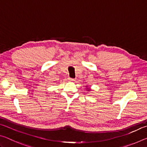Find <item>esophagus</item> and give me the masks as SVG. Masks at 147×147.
<instances>
[{
	"instance_id": "1",
	"label": "esophagus",
	"mask_w": 147,
	"mask_h": 147,
	"mask_svg": "<svg viewBox=\"0 0 147 147\" xmlns=\"http://www.w3.org/2000/svg\"><path fill=\"white\" fill-rule=\"evenodd\" d=\"M69 80L70 81V82H74L75 81V79H74V78H69Z\"/></svg>"
}]
</instances>
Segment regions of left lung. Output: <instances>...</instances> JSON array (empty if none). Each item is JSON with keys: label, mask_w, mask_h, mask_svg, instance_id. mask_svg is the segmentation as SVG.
<instances>
[{"label": "left lung", "mask_w": 147, "mask_h": 147, "mask_svg": "<svg viewBox=\"0 0 147 147\" xmlns=\"http://www.w3.org/2000/svg\"><path fill=\"white\" fill-rule=\"evenodd\" d=\"M86 90L87 91H91V89L90 88H88V86H86Z\"/></svg>", "instance_id": "left-lung-1"}]
</instances>
